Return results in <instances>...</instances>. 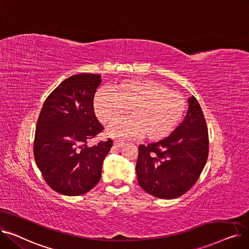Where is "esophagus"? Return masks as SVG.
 I'll return each instance as SVG.
<instances>
[{"instance_id": "34e87169", "label": "esophagus", "mask_w": 249, "mask_h": 249, "mask_svg": "<svg viewBox=\"0 0 249 249\" xmlns=\"http://www.w3.org/2000/svg\"><path fill=\"white\" fill-rule=\"evenodd\" d=\"M124 144H125V143H124L123 141H121V140H115V141H114V145H115L116 147H119V148H120V147H122Z\"/></svg>"}]
</instances>
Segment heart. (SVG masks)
Segmentation results:
<instances>
[{
  "instance_id": "obj_1",
  "label": "heart",
  "mask_w": 249,
  "mask_h": 249,
  "mask_svg": "<svg viewBox=\"0 0 249 249\" xmlns=\"http://www.w3.org/2000/svg\"><path fill=\"white\" fill-rule=\"evenodd\" d=\"M111 91H98L94 110L104 125H112L128 110L131 117L109 130V134L116 137L163 139L178 127L187 107L179 93L155 81L123 82L112 87Z\"/></svg>"
}]
</instances>
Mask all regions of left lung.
<instances>
[{
    "label": "left lung",
    "mask_w": 249,
    "mask_h": 249,
    "mask_svg": "<svg viewBox=\"0 0 249 249\" xmlns=\"http://www.w3.org/2000/svg\"><path fill=\"white\" fill-rule=\"evenodd\" d=\"M209 137L205 117L194 96L185 120L166 138L139 145L136 175L139 186L160 199H176L198 180L207 162Z\"/></svg>",
    "instance_id": "8db88e82"
}]
</instances>
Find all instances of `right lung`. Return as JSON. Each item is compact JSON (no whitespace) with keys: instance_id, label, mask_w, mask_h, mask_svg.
Returning a JSON list of instances; mask_svg holds the SVG:
<instances>
[{"instance_id":"add662e5","label":"right lung","mask_w":249,"mask_h":249,"mask_svg":"<svg viewBox=\"0 0 249 249\" xmlns=\"http://www.w3.org/2000/svg\"><path fill=\"white\" fill-rule=\"evenodd\" d=\"M101 74L80 73L63 81L45 100L34 138V159L48 186L65 196H81L101 178L113 141L88 146L103 131L94 111Z\"/></svg>"}]
</instances>
